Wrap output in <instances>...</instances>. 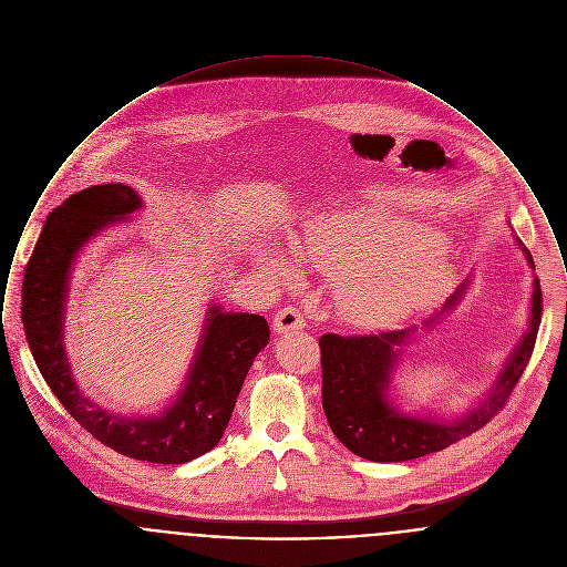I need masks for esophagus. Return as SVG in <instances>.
Returning <instances> with one entry per match:
<instances>
[{"instance_id": "34e87169", "label": "esophagus", "mask_w": 567, "mask_h": 567, "mask_svg": "<svg viewBox=\"0 0 567 567\" xmlns=\"http://www.w3.org/2000/svg\"><path fill=\"white\" fill-rule=\"evenodd\" d=\"M272 329L277 333H290V331H301L305 329V318H302L299 307H284L277 311L275 320H272Z\"/></svg>"}]
</instances>
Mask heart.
Wrapping results in <instances>:
<instances>
[{
  "label": "heart",
  "mask_w": 567,
  "mask_h": 567,
  "mask_svg": "<svg viewBox=\"0 0 567 567\" xmlns=\"http://www.w3.org/2000/svg\"><path fill=\"white\" fill-rule=\"evenodd\" d=\"M292 256L327 272H343L340 307L361 327L393 322L427 301L447 279L441 240L415 221L377 208L318 215L290 243ZM288 275L279 258H268Z\"/></svg>",
  "instance_id": "obj_1"
}]
</instances>
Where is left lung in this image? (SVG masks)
<instances>
[{
	"label": "left lung",
	"mask_w": 567,
	"mask_h": 567,
	"mask_svg": "<svg viewBox=\"0 0 567 567\" xmlns=\"http://www.w3.org/2000/svg\"><path fill=\"white\" fill-rule=\"evenodd\" d=\"M527 258L533 266L528 251ZM457 295H453L445 307H452ZM542 305L544 301L539 279H535L530 327L525 340L520 341L518 350L507 361V368L501 372L486 400L468 415L445 423L402 415L386 404L384 391L391 368L398 359V352L409 340H415L416 329L346 338L338 333L322 336L318 341L322 363V409L333 434L350 452L365 460L404 462L441 452L482 430L498 411H503L512 391L527 370L542 322ZM436 318L439 316L425 320L423 327H432Z\"/></svg>",
	"instance_id": "8db88e82"
}]
</instances>
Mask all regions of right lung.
<instances>
[{
  "label": "right lung",
  "instance_id": "1",
  "mask_svg": "<svg viewBox=\"0 0 567 567\" xmlns=\"http://www.w3.org/2000/svg\"><path fill=\"white\" fill-rule=\"evenodd\" d=\"M140 206L135 190L115 183L79 190L51 210L25 266L21 320L40 374L83 430L126 457L183 464L221 441L245 377L270 340V329L262 316L210 309L185 391L156 419H120L85 400L62 346L69 270L90 236Z\"/></svg>",
  "mask_w": 567,
  "mask_h": 567
}]
</instances>
